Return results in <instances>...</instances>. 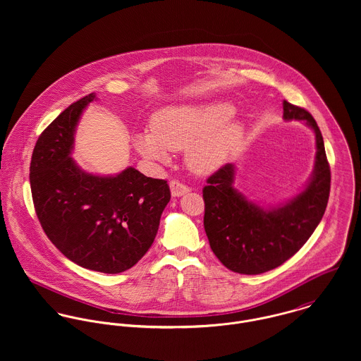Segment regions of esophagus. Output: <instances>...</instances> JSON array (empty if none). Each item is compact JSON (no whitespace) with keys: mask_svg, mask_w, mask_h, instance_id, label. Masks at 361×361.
I'll return each instance as SVG.
<instances>
[{"mask_svg":"<svg viewBox=\"0 0 361 361\" xmlns=\"http://www.w3.org/2000/svg\"><path fill=\"white\" fill-rule=\"evenodd\" d=\"M169 189H171V195L173 197H180V196L186 195L188 192H190V189L186 185H183V183L178 182V180H171Z\"/></svg>","mask_w":361,"mask_h":361,"instance_id":"obj_1","label":"esophagus"}]
</instances>
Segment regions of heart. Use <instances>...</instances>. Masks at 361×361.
Returning <instances> with one entry per match:
<instances>
[{
    "mask_svg": "<svg viewBox=\"0 0 361 361\" xmlns=\"http://www.w3.org/2000/svg\"><path fill=\"white\" fill-rule=\"evenodd\" d=\"M235 106L229 103L168 105L152 116V130L133 137L136 150L155 162L168 164L171 150L186 147V162L197 173L219 169L240 143L245 126L232 119Z\"/></svg>",
    "mask_w": 361,
    "mask_h": 361,
    "instance_id": "obj_1",
    "label": "heart"
}]
</instances>
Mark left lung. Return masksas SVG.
Instances as JSON below:
<instances>
[{"mask_svg": "<svg viewBox=\"0 0 361 361\" xmlns=\"http://www.w3.org/2000/svg\"><path fill=\"white\" fill-rule=\"evenodd\" d=\"M283 119L303 121L315 135L314 169L302 192L279 206H258L233 186V164L212 173L203 189L204 229L211 250L238 274H262L296 255L318 226L328 204L331 169L317 122L309 111L286 100Z\"/></svg>", "mask_w": 361, "mask_h": 361, "instance_id": "1", "label": "left lung"}]
</instances>
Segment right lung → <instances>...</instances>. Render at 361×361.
Listing matches in <instances>:
<instances>
[{
	"label": "right lung",
	"instance_id": "1",
	"mask_svg": "<svg viewBox=\"0 0 361 361\" xmlns=\"http://www.w3.org/2000/svg\"><path fill=\"white\" fill-rule=\"evenodd\" d=\"M92 93L62 111L40 135L30 162L37 218L52 245L75 264L104 274L132 268L154 242L171 200L166 180L128 166L116 175L83 171L72 158Z\"/></svg>",
	"mask_w": 361,
	"mask_h": 361
}]
</instances>
